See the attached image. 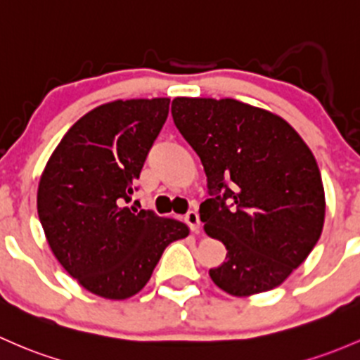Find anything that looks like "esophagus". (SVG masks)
I'll use <instances>...</instances> for the list:
<instances>
[{"mask_svg": "<svg viewBox=\"0 0 360 360\" xmlns=\"http://www.w3.org/2000/svg\"><path fill=\"white\" fill-rule=\"evenodd\" d=\"M184 219H186L188 226H190L193 233H196V234H198V233H200V215L196 214L195 210H191V212H188V214H186V217H184Z\"/></svg>", "mask_w": 360, "mask_h": 360, "instance_id": "34e87169", "label": "esophagus"}]
</instances>
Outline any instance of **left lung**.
<instances>
[{"mask_svg": "<svg viewBox=\"0 0 360 360\" xmlns=\"http://www.w3.org/2000/svg\"><path fill=\"white\" fill-rule=\"evenodd\" d=\"M172 119L215 195L200 219L228 255L212 281L233 297L279 286L323 233L326 198L312 151L283 117L233 98H174Z\"/></svg>", "mask_w": 360, "mask_h": 360, "instance_id": "1", "label": "left lung"}]
</instances>
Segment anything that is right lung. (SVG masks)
Here are the masks:
<instances>
[{"label":"right lung","mask_w":360,"mask_h":360,"mask_svg":"<svg viewBox=\"0 0 360 360\" xmlns=\"http://www.w3.org/2000/svg\"><path fill=\"white\" fill-rule=\"evenodd\" d=\"M169 98L115 100L82 115L53 150L37 186V214L53 255L79 285L108 300L134 297L184 222L126 207Z\"/></svg>","instance_id":"add662e5"}]
</instances>
